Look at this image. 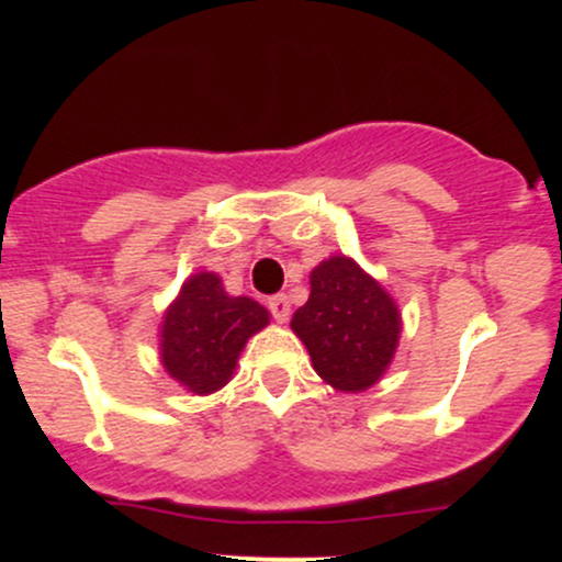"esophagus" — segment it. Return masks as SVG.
<instances>
[{
    "label": "esophagus",
    "instance_id": "1",
    "mask_svg": "<svg viewBox=\"0 0 562 562\" xmlns=\"http://www.w3.org/2000/svg\"><path fill=\"white\" fill-rule=\"evenodd\" d=\"M269 312H272V317L277 322H285L290 317L288 295H274V299H269Z\"/></svg>",
    "mask_w": 562,
    "mask_h": 562
}]
</instances>
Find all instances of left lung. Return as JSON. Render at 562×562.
Returning <instances> with one entry per match:
<instances>
[{"instance_id": "8db88e82", "label": "left lung", "mask_w": 562, "mask_h": 562, "mask_svg": "<svg viewBox=\"0 0 562 562\" xmlns=\"http://www.w3.org/2000/svg\"><path fill=\"white\" fill-rule=\"evenodd\" d=\"M306 344L314 370L338 391L375 385L396 351L402 319L396 303L346 256L312 272V295L290 322Z\"/></svg>"}]
</instances>
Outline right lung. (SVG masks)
I'll return each instance as SVG.
<instances>
[{
	"instance_id": "right-lung-1",
	"label": "right lung",
	"mask_w": 562,
	"mask_h": 562,
	"mask_svg": "<svg viewBox=\"0 0 562 562\" xmlns=\"http://www.w3.org/2000/svg\"><path fill=\"white\" fill-rule=\"evenodd\" d=\"M263 325H269L267 308L245 295L232 299L216 274L200 272L166 312L160 362L190 391H218L232 378L245 340Z\"/></svg>"
}]
</instances>
